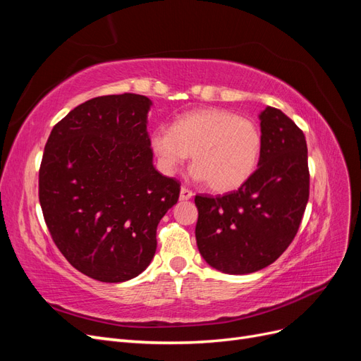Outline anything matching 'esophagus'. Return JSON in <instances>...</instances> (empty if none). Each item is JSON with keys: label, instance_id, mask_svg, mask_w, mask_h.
Segmentation results:
<instances>
[{"label": "esophagus", "instance_id": "esophagus-1", "mask_svg": "<svg viewBox=\"0 0 361 361\" xmlns=\"http://www.w3.org/2000/svg\"><path fill=\"white\" fill-rule=\"evenodd\" d=\"M194 195V192L191 191V190H188L187 187H182L180 188V194H179V197H180V200H190L191 197Z\"/></svg>", "mask_w": 361, "mask_h": 361}]
</instances>
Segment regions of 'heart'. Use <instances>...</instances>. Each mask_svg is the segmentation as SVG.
Listing matches in <instances>:
<instances>
[{
    "label": "heart",
    "instance_id": "b5f03b06",
    "mask_svg": "<svg viewBox=\"0 0 361 361\" xmlns=\"http://www.w3.org/2000/svg\"><path fill=\"white\" fill-rule=\"evenodd\" d=\"M150 146L164 173H174L192 154L194 176L206 180L215 192H231L256 171L262 135L248 118L220 108H204L180 116L171 129H155Z\"/></svg>",
    "mask_w": 361,
    "mask_h": 361
}]
</instances>
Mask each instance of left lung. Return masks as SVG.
Returning a JSON list of instances; mask_svg holds the SVG:
<instances>
[{"instance_id": "8db88e82", "label": "left lung", "mask_w": 361, "mask_h": 361, "mask_svg": "<svg viewBox=\"0 0 361 361\" xmlns=\"http://www.w3.org/2000/svg\"><path fill=\"white\" fill-rule=\"evenodd\" d=\"M257 170L238 191L195 195L202 257L224 274H250L276 262L298 232L309 200L307 143L277 108L259 114Z\"/></svg>"}]
</instances>
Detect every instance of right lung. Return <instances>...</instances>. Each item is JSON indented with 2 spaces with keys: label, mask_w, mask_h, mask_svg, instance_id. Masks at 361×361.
Here are the masks:
<instances>
[{
  "label": "right lung",
  "mask_w": 361,
  "mask_h": 361,
  "mask_svg": "<svg viewBox=\"0 0 361 361\" xmlns=\"http://www.w3.org/2000/svg\"><path fill=\"white\" fill-rule=\"evenodd\" d=\"M146 96L93 97L52 128L39 170V200L54 243L82 274L137 277L155 256L157 227L180 183L154 167Z\"/></svg>",
  "instance_id": "right-lung-1"
}]
</instances>
